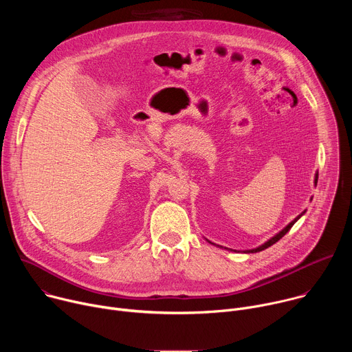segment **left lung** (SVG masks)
Instances as JSON below:
<instances>
[{
  "label": "left lung",
  "instance_id": "left-lung-1",
  "mask_svg": "<svg viewBox=\"0 0 352 352\" xmlns=\"http://www.w3.org/2000/svg\"><path fill=\"white\" fill-rule=\"evenodd\" d=\"M316 184H318V173L315 174V185H316ZM311 200H312V197H311ZM305 212H307V210H304L302 213L298 214V216H296V217H295V219H294V220H292V221H291L288 226H285V227H284V228H283L280 232H277L274 236H272L270 239H267V241H266L265 243H262L261 246H258V248H254V249H246V250H242V252H243V254H256V252H261V250H265L266 248L272 246L273 243H276L278 239H281V238H283V236H284V235H285V234H287V232L291 230V227H292V226H294V224H295V223H296V221H298L300 217H302V216L305 214ZM206 241H208V242H210L209 239H206ZM210 243H212V245H216V243H213V242H210ZM216 246H219V248H223V246H220V245H216ZM224 249H228V248H224ZM228 250H232V249H228ZM234 252H236V250H234ZM238 252H239V250H238Z\"/></svg>",
  "mask_w": 352,
  "mask_h": 352
}]
</instances>
